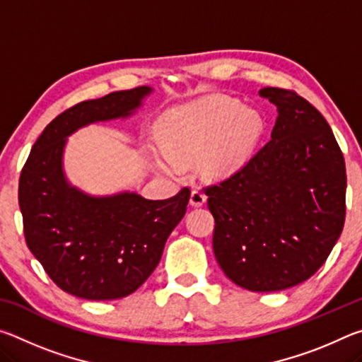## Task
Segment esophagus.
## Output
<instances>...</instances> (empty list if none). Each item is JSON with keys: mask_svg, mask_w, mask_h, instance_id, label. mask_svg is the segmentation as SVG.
<instances>
[{"mask_svg": "<svg viewBox=\"0 0 362 362\" xmlns=\"http://www.w3.org/2000/svg\"><path fill=\"white\" fill-rule=\"evenodd\" d=\"M207 196L199 192V189H193L192 194H189V204H192L193 207H201L204 203H206Z\"/></svg>", "mask_w": 362, "mask_h": 362, "instance_id": "obj_1", "label": "esophagus"}]
</instances>
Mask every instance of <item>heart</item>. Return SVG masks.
Segmentation results:
<instances>
[{
    "label": "heart",
    "mask_w": 362,
    "mask_h": 362,
    "mask_svg": "<svg viewBox=\"0 0 362 362\" xmlns=\"http://www.w3.org/2000/svg\"><path fill=\"white\" fill-rule=\"evenodd\" d=\"M260 134L257 112L228 97L211 95L169 110L156 124L163 153L150 150L148 155L158 173L168 177H179L180 166L199 159L207 179L222 180L244 168Z\"/></svg>",
    "instance_id": "1"
}]
</instances>
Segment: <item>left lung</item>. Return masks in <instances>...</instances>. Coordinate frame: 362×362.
<instances>
[{
    "mask_svg": "<svg viewBox=\"0 0 362 362\" xmlns=\"http://www.w3.org/2000/svg\"><path fill=\"white\" fill-rule=\"evenodd\" d=\"M276 105L272 140L230 179L206 189L212 246L226 278L252 292L303 283L345 223V159L317 110L292 90L263 88Z\"/></svg>",
    "mask_w": 362,
    "mask_h": 362,
    "instance_id": "1",
    "label": "left lung"
}]
</instances>
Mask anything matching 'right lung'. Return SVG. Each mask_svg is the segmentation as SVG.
I'll return each instance as SVG.
<instances>
[{
    "label": "right lung",
    "instance_id": "add662e5",
    "mask_svg": "<svg viewBox=\"0 0 362 362\" xmlns=\"http://www.w3.org/2000/svg\"><path fill=\"white\" fill-rule=\"evenodd\" d=\"M151 93L150 86H140L69 108L46 126L22 169L19 206L27 246L49 278L75 297L116 300L136 292L187 212L188 188L156 201L136 192L95 196L71 185L64 170L71 134L129 118Z\"/></svg>",
    "mask_w": 362,
    "mask_h": 362
}]
</instances>
